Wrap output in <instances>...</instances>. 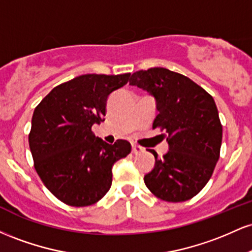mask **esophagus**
I'll return each instance as SVG.
<instances>
[{
	"label": "esophagus",
	"instance_id": "1",
	"mask_svg": "<svg viewBox=\"0 0 252 252\" xmlns=\"http://www.w3.org/2000/svg\"><path fill=\"white\" fill-rule=\"evenodd\" d=\"M143 150L144 149L141 146H137V144H135V143L131 144V152L134 153V154H138V153L143 152Z\"/></svg>",
	"mask_w": 252,
	"mask_h": 252
}]
</instances>
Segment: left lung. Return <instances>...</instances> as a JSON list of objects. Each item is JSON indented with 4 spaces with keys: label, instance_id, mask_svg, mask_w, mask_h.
I'll list each match as a JSON object with an SVG mask.
<instances>
[{
    "label": "left lung",
    "instance_id": "8db88e82",
    "mask_svg": "<svg viewBox=\"0 0 252 252\" xmlns=\"http://www.w3.org/2000/svg\"><path fill=\"white\" fill-rule=\"evenodd\" d=\"M130 85L153 94L160 128L169 150L144 175V184L155 196L169 202L192 199L212 176L220 154L222 126L215 99L184 74L163 67L132 73Z\"/></svg>",
    "mask_w": 252,
    "mask_h": 252
}]
</instances>
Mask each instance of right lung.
Masks as SVG:
<instances>
[{
	"instance_id": "1",
	"label": "right lung",
	"mask_w": 252,
	"mask_h": 252,
	"mask_svg": "<svg viewBox=\"0 0 252 252\" xmlns=\"http://www.w3.org/2000/svg\"><path fill=\"white\" fill-rule=\"evenodd\" d=\"M129 77L83 74L56 86L34 110L28 136L34 167L66 205L99 201L111 187L114 163L131 152L128 141L109 144L91 130L104 121L108 97Z\"/></svg>"
}]
</instances>
